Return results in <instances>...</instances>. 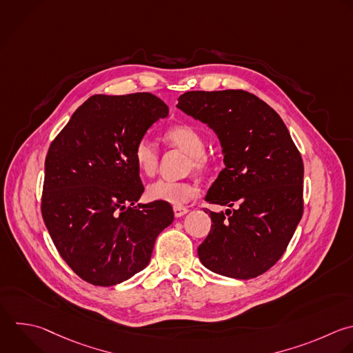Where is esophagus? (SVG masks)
<instances>
[{"mask_svg":"<svg viewBox=\"0 0 353 353\" xmlns=\"http://www.w3.org/2000/svg\"><path fill=\"white\" fill-rule=\"evenodd\" d=\"M188 208L186 207H182V205H175L174 207V215L176 216V218H179V216H183L185 214H188Z\"/></svg>","mask_w":353,"mask_h":353,"instance_id":"obj_1","label":"esophagus"}]
</instances>
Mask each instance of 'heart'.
<instances>
[{
    "label": "heart",
    "mask_w": 353,
    "mask_h": 353,
    "mask_svg": "<svg viewBox=\"0 0 353 353\" xmlns=\"http://www.w3.org/2000/svg\"><path fill=\"white\" fill-rule=\"evenodd\" d=\"M164 141L189 154V170L205 172L211 163L205 154V138L194 127L174 125L164 132ZM132 159L138 171L145 176H153L157 172L160 154L156 145L149 138H141L132 150ZM199 194V186L189 181H165L159 179L150 183L146 189V196L152 201H161L174 205H181L190 201Z\"/></svg>",
    "instance_id": "obj_1"
}]
</instances>
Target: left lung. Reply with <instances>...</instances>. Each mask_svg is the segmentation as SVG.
<instances>
[{
    "instance_id": "1",
    "label": "left lung",
    "mask_w": 353,
    "mask_h": 353,
    "mask_svg": "<svg viewBox=\"0 0 353 353\" xmlns=\"http://www.w3.org/2000/svg\"><path fill=\"white\" fill-rule=\"evenodd\" d=\"M178 109L219 138L225 168L205 200L233 207L212 212L199 245L201 263L222 276L252 279L284 254L303 212V163L280 116L243 90L189 91Z\"/></svg>"
}]
</instances>
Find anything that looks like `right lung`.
<instances>
[{
    "mask_svg": "<svg viewBox=\"0 0 353 353\" xmlns=\"http://www.w3.org/2000/svg\"><path fill=\"white\" fill-rule=\"evenodd\" d=\"M168 116L156 95H94L52 141L41 214L65 262L87 283L109 287L148 266L174 221L168 203H135L145 188L132 159L149 127Z\"/></svg>",
    "mask_w": 353,
    "mask_h": 353,
    "instance_id": "right-lung-1",
    "label": "right lung"
}]
</instances>
